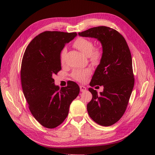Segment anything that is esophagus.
Returning a JSON list of instances; mask_svg holds the SVG:
<instances>
[{
	"label": "esophagus",
	"instance_id": "1",
	"mask_svg": "<svg viewBox=\"0 0 155 155\" xmlns=\"http://www.w3.org/2000/svg\"><path fill=\"white\" fill-rule=\"evenodd\" d=\"M80 89H81V92H83V91H86L87 88H86V87H85L81 86H81H80Z\"/></svg>",
	"mask_w": 155,
	"mask_h": 155
}]
</instances>
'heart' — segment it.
<instances>
[{
    "mask_svg": "<svg viewBox=\"0 0 155 155\" xmlns=\"http://www.w3.org/2000/svg\"><path fill=\"white\" fill-rule=\"evenodd\" d=\"M74 47L77 48L78 51L88 57L90 61L94 64H97L101 60L103 56V50L98 46H94L93 41L91 39L79 37L76 39L73 43ZM67 50L66 48L62 49L60 54V61L61 63H64L65 61V57L67 54ZM91 73L90 69H75L72 72V77L73 79L83 82Z\"/></svg>",
    "mask_w": 155,
    "mask_h": 155,
    "instance_id": "heart-1",
    "label": "heart"
}]
</instances>
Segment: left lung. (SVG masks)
I'll list each match as a JSON object with an SVG mask.
<instances>
[{
  "label": "left lung",
  "mask_w": 155,
  "mask_h": 155,
  "mask_svg": "<svg viewBox=\"0 0 155 155\" xmlns=\"http://www.w3.org/2000/svg\"><path fill=\"white\" fill-rule=\"evenodd\" d=\"M81 37L97 38L103 46V56L90 85L103 86L98 94L89 88L93 98L87 104V111L95 123L108 127L123 117L134 87L132 57L123 36L110 27L91 28L78 32Z\"/></svg>",
  "instance_id": "obj_1"
}]
</instances>
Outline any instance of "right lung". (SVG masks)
I'll return each mask as SVG.
<instances>
[{"label":"right lung","instance_id":"1","mask_svg":"<svg viewBox=\"0 0 155 155\" xmlns=\"http://www.w3.org/2000/svg\"><path fill=\"white\" fill-rule=\"evenodd\" d=\"M77 35V32H43L32 39L23 55V93L32 116L46 128H54L63 123L71 103L79 94L80 88L74 82L60 89L52 78L61 70L62 49Z\"/></svg>","mask_w":155,"mask_h":155}]
</instances>
